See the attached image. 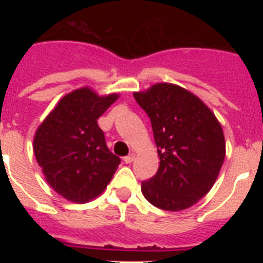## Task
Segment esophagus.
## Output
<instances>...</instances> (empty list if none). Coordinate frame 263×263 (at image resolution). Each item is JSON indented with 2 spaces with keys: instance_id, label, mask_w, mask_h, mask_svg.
Masks as SVG:
<instances>
[{
  "instance_id": "1",
  "label": "esophagus",
  "mask_w": 263,
  "mask_h": 263,
  "mask_svg": "<svg viewBox=\"0 0 263 263\" xmlns=\"http://www.w3.org/2000/svg\"><path fill=\"white\" fill-rule=\"evenodd\" d=\"M134 159H136V154H130V155H127V157L124 158V162L126 164H129V163H132Z\"/></svg>"
}]
</instances>
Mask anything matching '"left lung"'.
<instances>
[{
  "label": "left lung",
  "instance_id": "8db88e82",
  "mask_svg": "<svg viewBox=\"0 0 263 263\" xmlns=\"http://www.w3.org/2000/svg\"><path fill=\"white\" fill-rule=\"evenodd\" d=\"M150 117L159 168L141 185L148 203L160 210H187L215 184L225 159L221 124L201 99L180 85L157 83L134 92Z\"/></svg>",
  "mask_w": 263,
  "mask_h": 263
}]
</instances>
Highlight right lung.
Here are the masks:
<instances>
[{"instance_id": "add662e5", "label": "right lung", "mask_w": 263, "mask_h": 263, "mask_svg": "<svg viewBox=\"0 0 263 263\" xmlns=\"http://www.w3.org/2000/svg\"><path fill=\"white\" fill-rule=\"evenodd\" d=\"M120 97L100 96L90 87L59 100L36 129L32 148L46 182L72 203H88L105 191L120 158L106 147L97 120Z\"/></svg>"}]
</instances>
